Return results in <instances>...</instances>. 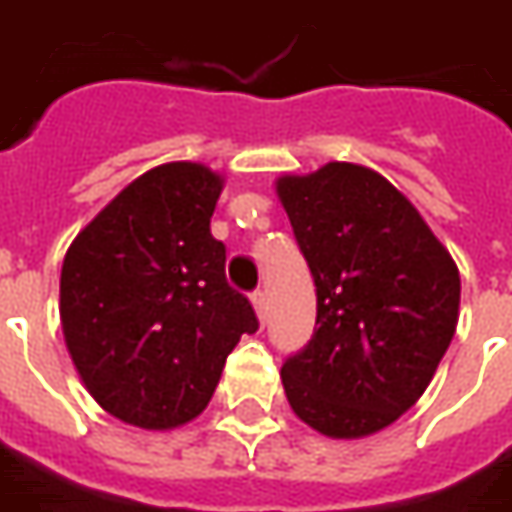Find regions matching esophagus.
Listing matches in <instances>:
<instances>
[{
	"instance_id": "1",
	"label": "esophagus",
	"mask_w": 512,
	"mask_h": 512,
	"mask_svg": "<svg viewBox=\"0 0 512 512\" xmlns=\"http://www.w3.org/2000/svg\"><path fill=\"white\" fill-rule=\"evenodd\" d=\"M252 307H255V313L260 321H266V293L255 291L252 293Z\"/></svg>"
}]
</instances>
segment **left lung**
<instances>
[{"instance_id": "1", "label": "left lung", "mask_w": 512, "mask_h": 512, "mask_svg": "<svg viewBox=\"0 0 512 512\" xmlns=\"http://www.w3.org/2000/svg\"><path fill=\"white\" fill-rule=\"evenodd\" d=\"M277 194L316 282V330L282 363L293 413L363 438L416 405L457 327L460 274L427 221L377 171L327 163Z\"/></svg>"}]
</instances>
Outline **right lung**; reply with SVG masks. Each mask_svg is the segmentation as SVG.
<instances>
[{"instance_id":"right-lung-1","label":"right lung","mask_w":512,"mask_h":512,"mask_svg":"<svg viewBox=\"0 0 512 512\" xmlns=\"http://www.w3.org/2000/svg\"><path fill=\"white\" fill-rule=\"evenodd\" d=\"M221 180L166 163L132 180L74 238L60 271V321L88 393L144 430L188 424L257 316L232 291L210 235Z\"/></svg>"}]
</instances>
